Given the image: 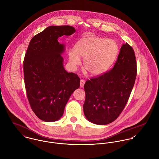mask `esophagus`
I'll use <instances>...</instances> for the list:
<instances>
[{
    "mask_svg": "<svg viewBox=\"0 0 159 159\" xmlns=\"http://www.w3.org/2000/svg\"><path fill=\"white\" fill-rule=\"evenodd\" d=\"M85 85V80H83V79H81L80 81V85L81 87H83Z\"/></svg>",
    "mask_w": 159,
    "mask_h": 159,
    "instance_id": "34e87169",
    "label": "esophagus"
}]
</instances>
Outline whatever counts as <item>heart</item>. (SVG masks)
<instances>
[{"label":"heart","mask_w":159,"mask_h":159,"mask_svg":"<svg viewBox=\"0 0 159 159\" xmlns=\"http://www.w3.org/2000/svg\"><path fill=\"white\" fill-rule=\"evenodd\" d=\"M119 45L112 39L88 36L81 39L68 53L69 61L75 69L84 59V67L92 75L104 73L114 63L119 54Z\"/></svg>","instance_id":"b5f03b06"}]
</instances>
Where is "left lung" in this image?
<instances>
[{"label": "left lung", "instance_id": "8db88e82", "mask_svg": "<svg viewBox=\"0 0 159 159\" xmlns=\"http://www.w3.org/2000/svg\"><path fill=\"white\" fill-rule=\"evenodd\" d=\"M136 74L135 54L126 43L111 70L85 82L84 112L87 119L97 125L114 121L127 104Z\"/></svg>", "mask_w": 159, "mask_h": 159}]
</instances>
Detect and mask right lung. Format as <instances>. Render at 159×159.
I'll list each match as a JSON object with an SVG mask.
<instances>
[{"instance_id": "right-lung-1", "label": "right lung", "mask_w": 159, "mask_h": 159, "mask_svg": "<svg viewBox=\"0 0 159 159\" xmlns=\"http://www.w3.org/2000/svg\"><path fill=\"white\" fill-rule=\"evenodd\" d=\"M75 32L70 26H50L34 36L23 61L27 97L35 114L45 122H55L63 115L80 78L64 68L65 46L58 39Z\"/></svg>"}]
</instances>
